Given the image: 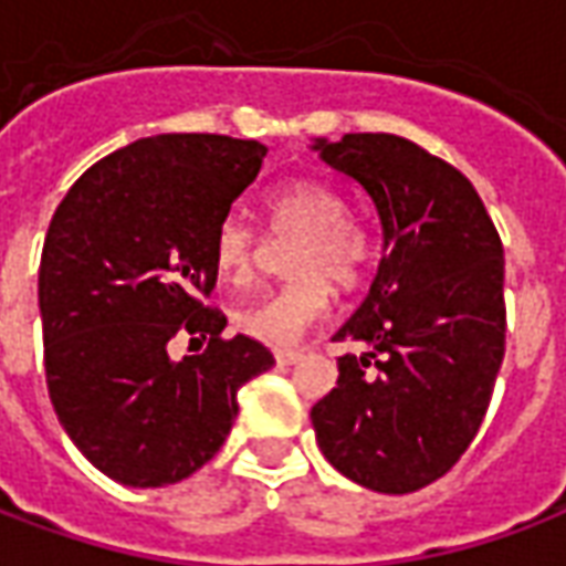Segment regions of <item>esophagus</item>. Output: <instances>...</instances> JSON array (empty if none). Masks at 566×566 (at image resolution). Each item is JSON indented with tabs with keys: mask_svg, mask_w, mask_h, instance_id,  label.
<instances>
[{
	"mask_svg": "<svg viewBox=\"0 0 566 566\" xmlns=\"http://www.w3.org/2000/svg\"><path fill=\"white\" fill-rule=\"evenodd\" d=\"M300 352H291V348H279V352H275V360H279V364H282V367H291V364H296V360H300Z\"/></svg>",
	"mask_w": 566,
	"mask_h": 566,
	"instance_id": "obj_1",
	"label": "esophagus"
}]
</instances>
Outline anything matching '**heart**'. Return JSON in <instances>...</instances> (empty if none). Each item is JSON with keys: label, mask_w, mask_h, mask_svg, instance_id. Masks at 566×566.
<instances>
[{"label": "heart", "mask_w": 566, "mask_h": 566, "mask_svg": "<svg viewBox=\"0 0 566 566\" xmlns=\"http://www.w3.org/2000/svg\"><path fill=\"white\" fill-rule=\"evenodd\" d=\"M348 214V199L315 178H294L272 190V233L300 235L287 260L291 282L235 308V331L266 345H294L327 315L331 284L352 291L364 282L376 242ZM260 251L263 239L248 221L230 214L218 223L211 258L227 282L245 284L258 270Z\"/></svg>", "instance_id": "1"}]
</instances>
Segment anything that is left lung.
Instances as JSON below:
<instances>
[{"mask_svg": "<svg viewBox=\"0 0 566 566\" xmlns=\"http://www.w3.org/2000/svg\"><path fill=\"white\" fill-rule=\"evenodd\" d=\"M367 190L385 251L367 300L333 339L339 379L312 406L324 458L352 482L409 494L461 461L506 352L503 242L470 178L416 142L348 133L315 142Z\"/></svg>", "mask_w": 566, "mask_h": 566, "instance_id": "1", "label": "left lung"}]
</instances>
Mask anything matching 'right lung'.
I'll return each mask as SVG.
<instances>
[{"mask_svg": "<svg viewBox=\"0 0 566 566\" xmlns=\"http://www.w3.org/2000/svg\"><path fill=\"white\" fill-rule=\"evenodd\" d=\"M254 139L169 133L93 163L56 206L39 266L48 394L69 439L108 479L181 482L230 433L248 379L275 364L248 336L223 339L211 242L258 178ZM175 335L207 339L172 361Z\"/></svg>", "mask_w": 566, "mask_h": 566, "instance_id": "1", "label": "right lung"}]
</instances>
